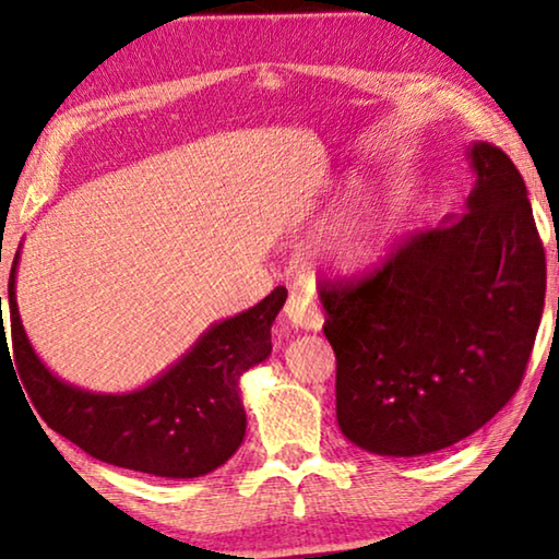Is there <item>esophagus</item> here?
Returning a JSON list of instances; mask_svg holds the SVG:
<instances>
[{
    "instance_id": "1",
    "label": "esophagus",
    "mask_w": 559,
    "mask_h": 559,
    "mask_svg": "<svg viewBox=\"0 0 559 559\" xmlns=\"http://www.w3.org/2000/svg\"><path fill=\"white\" fill-rule=\"evenodd\" d=\"M287 320L299 330H320L322 328V314L317 309L312 295L302 287H292L287 305H285Z\"/></svg>"
}]
</instances>
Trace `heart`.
<instances>
[{
  "label": "heart",
  "instance_id": "obj_1",
  "mask_svg": "<svg viewBox=\"0 0 559 559\" xmlns=\"http://www.w3.org/2000/svg\"><path fill=\"white\" fill-rule=\"evenodd\" d=\"M330 252L337 257L340 262L359 264V262H365L369 254H372V237H369V231L357 229V227L342 229L332 237Z\"/></svg>",
  "mask_w": 559,
  "mask_h": 559
}]
</instances>
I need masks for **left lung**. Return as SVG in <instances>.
I'll use <instances>...</instances> for the list:
<instances>
[{
	"label": "left lung",
	"mask_w": 559,
	"mask_h": 559,
	"mask_svg": "<svg viewBox=\"0 0 559 559\" xmlns=\"http://www.w3.org/2000/svg\"><path fill=\"white\" fill-rule=\"evenodd\" d=\"M460 217L419 229L359 277L322 280L337 423L357 448L415 457L487 425L520 390L547 264L525 179L500 147L469 152Z\"/></svg>",
	"instance_id": "1"
}]
</instances>
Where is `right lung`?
<instances>
[{
    "label": "right lung",
    "mask_w": 559,
    "mask_h": 559,
    "mask_svg": "<svg viewBox=\"0 0 559 559\" xmlns=\"http://www.w3.org/2000/svg\"><path fill=\"white\" fill-rule=\"evenodd\" d=\"M16 257L10 272V337L20 380L41 419L107 465L187 479L217 469L242 444L247 417L239 377L272 352V322L287 289L274 287L260 305L204 334L187 357L130 394H92L57 380L34 355L14 302ZM4 330V328H2Z\"/></svg>",
    "instance_id": "1"
}]
</instances>
